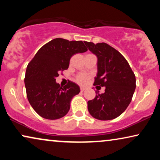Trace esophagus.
<instances>
[{"label":"esophagus","instance_id":"esophagus-1","mask_svg":"<svg viewBox=\"0 0 160 160\" xmlns=\"http://www.w3.org/2000/svg\"><path fill=\"white\" fill-rule=\"evenodd\" d=\"M85 89H86V88H84V87H80V90L81 92H84Z\"/></svg>","mask_w":160,"mask_h":160}]
</instances>
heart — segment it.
<instances>
[{"mask_svg": "<svg viewBox=\"0 0 160 160\" xmlns=\"http://www.w3.org/2000/svg\"><path fill=\"white\" fill-rule=\"evenodd\" d=\"M90 79V76L87 73L77 74L75 77V81L79 84H86Z\"/></svg>", "mask_w": 160, "mask_h": 160, "instance_id": "1", "label": "heart"}]
</instances>
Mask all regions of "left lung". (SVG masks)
Here are the masks:
<instances>
[{"mask_svg":"<svg viewBox=\"0 0 160 160\" xmlns=\"http://www.w3.org/2000/svg\"><path fill=\"white\" fill-rule=\"evenodd\" d=\"M89 51L98 57V74L94 85L106 87L105 92H96L89 100L88 111L95 119L111 120L122 114L132 100L135 76L124 56L106 43L84 41Z\"/></svg>","mask_w":160,"mask_h":160,"instance_id":"8db88e82","label":"left lung"}]
</instances>
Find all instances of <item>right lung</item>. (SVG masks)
Returning a JSON list of instances; mask_svg holds the SVG:
<instances>
[{"mask_svg": "<svg viewBox=\"0 0 160 160\" xmlns=\"http://www.w3.org/2000/svg\"><path fill=\"white\" fill-rule=\"evenodd\" d=\"M87 51L82 41L54 38L43 45L28 63L25 77L27 98L41 117L58 119L68 112L72 98L80 92L79 87L71 82L60 87L56 77L68 68L72 56Z\"/></svg>", "mask_w": 160, "mask_h": 160, "instance_id": "add662e5", "label": "right lung"}]
</instances>
